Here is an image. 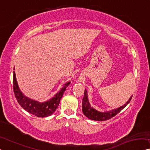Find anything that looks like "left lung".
<instances>
[{
	"label": "left lung",
	"mask_w": 150,
	"mask_h": 150,
	"mask_svg": "<svg viewBox=\"0 0 150 150\" xmlns=\"http://www.w3.org/2000/svg\"><path fill=\"white\" fill-rule=\"evenodd\" d=\"M131 98H132V96L130 98L129 101H127V103L124 106L120 107V108L115 109V110L112 111L106 112H100L93 109L92 107H91L90 104H89L88 102L87 91L85 89L84 96L82 100V111L84 115L88 118H89V119L93 120H97V121H104V120L110 119L111 118H112L113 117L117 115L118 113H119L130 102Z\"/></svg>",
	"instance_id": "obj_1"
}]
</instances>
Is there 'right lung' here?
Returning a JSON list of instances; mask_svg holds the SVG:
<instances>
[{
  "label": "right lung",
  "instance_id": "1",
  "mask_svg": "<svg viewBox=\"0 0 150 150\" xmlns=\"http://www.w3.org/2000/svg\"><path fill=\"white\" fill-rule=\"evenodd\" d=\"M69 83H70V82L67 83L62 87V88L60 90V91H59L52 99L47 102H43V103H40V102L25 97L21 93V91L19 89V87H18L15 71L13 72V91H14L15 98H16L18 103L26 111H28V112L32 114V115L36 116L38 117H46L52 115L53 112H54L58 106H59L60 101H61V99L62 97V95H63L67 87L69 86Z\"/></svg>",
  "mask_w": 150,
  "mask_h": 150
}]
</instances>
